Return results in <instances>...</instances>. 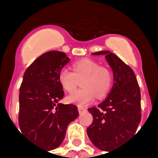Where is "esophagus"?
I'll use <instances>...</instances> for the list:
<instances>
[{
  "label": "esophagus",
  "mask_w": 158,
  "mask_h": 158,
  "mask_svg": "<svg viewBox=\"0 0 158 158\" xmlns=\"http://www.w3.org/2000/svg\"><path fill=\"white\" fill-rule=\"evenodd\" d=\"M78 109H79V113H80V114L87 111L85 107H83V106H79V108H78Z\"/></svg>",
  "instance_id": "1"
}]
</instances>
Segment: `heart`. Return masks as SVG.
Masks as SVG:
<instances>
[{
	"instance_id": "1",
	"label": "heart",
	"mask_w": 158,
	"mask_h": 158,
	"mask_svg": "<svg viewBox=\"0 0 158 158\" xmlns=\"http://www.w3.org/2000/svg\"><path fill=\"white\" fill-rule=\"evenodd\" d=\"M73 72L68 69H62L58 74L60 85L68 92L75 89L79 79H82L83 88L76 89L68 97V102L78 106H86L96 98L106 96L111 87L112 73L106 67L99 64L91 59H82L76 62Z\"/></svg>"
}]
</instances>
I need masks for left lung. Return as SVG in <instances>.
<instances>
[{
    "label": "left lung",
    "mask_w": 158,
    "mask_h": 158,
    "mask_svg": "<svg viewBox=\"0 0 158 158\" xmlns=\"http://www.w3.org/2000/svg\"><path fill=\"white\" fill-rule=\"evenodd\" d=\"M103 55L113 73V85L105 101L88 109L93 122L87 128L90 141L98 149L109 152L135 134L141 119L140 90L132 69L108 51Z\"/></svg>",
    "instance_id": "8db88e82"
}]
</instances>
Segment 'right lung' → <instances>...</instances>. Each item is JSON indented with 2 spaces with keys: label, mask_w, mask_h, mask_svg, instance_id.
Returning <instances> with one entry per match:
<instances>
[{
  "label": "right lung",
  "mask_w": 158,
  "mask_h": 158,
  "mask_svg": "<svg viewBox=\"0 0 158 158\" xmlns=\"http://www.w3.org/2000/svg\"><path fill=\"white\" fill-rule=\"evenodd\" d=\"M69 61L64 52H45L26 69L20 86L21 131L49 151L62 144L68 125L79 116L75 105L58 103L64 96L58 80L59 72Z\"/></svg>",
  "instance_id": "1"
}]
</instances>
